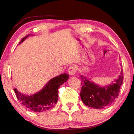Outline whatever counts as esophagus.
I'll list each match as a JSON object with an SVG mask.
<instances>
[{
    "label": "esophagus",
    "mask_w": 134,
    "mask_h": 134,
    "mask_svg": "<svg viewBox=\"0 0 134 134\" xmlns=\"http://www.w3.org/2000/svg\"><path fill=\"white\" fill-rule=\"evenodd\" d=\"M68 72H69V74H70V75H75V73H76V72H77V69H76V67H75V66H74V65L70 66V67H69L68 69Z\"/></svg>",
    "instance_id": "esophagus-1"
}]
</instances>
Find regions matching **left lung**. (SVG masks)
<instances>
[{"label": "left lung", "mask_w": 134, "mask_h": 134, "mask_svg": "<svg viewBox=\"0 0 134 134\" xmlns=\"http://www.w3.org/2000/svg\"><path fill=\"white\" fill-rule=\"evenodd\" d=\"M82 88L80 97L85 105L93 109H104L110 106L119 95L124 80L122 69L120 75L110 84L102 87L84 75H80Z\"/></svg>", "instance_id": "obj_1"}]
</instances>
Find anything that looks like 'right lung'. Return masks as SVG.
<instances>
[{"mask_svg": "<svg viewBox=\"0 0 134 134\" xmlns=\"http://www.w3.org/2000/svg\"><path fill=\"white\" fill-rule=\"evenodd\" d=\"M30 34L27 35L21 40L22 43ZM69 78V74L64 73L54 77L49 80L40 91L29 96L14 88L15 95L19 102L29 110L35 112H42L49 110L57 104L58 100V88Z\"/></svg>", "mask_w": 134, "mask_h": 134, "instance_id": "right-lung-1", "label": "right lung"}]
</instances>
